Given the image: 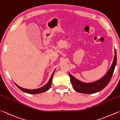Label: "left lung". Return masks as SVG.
Segmentation results:
<instances>
[{
    "label": "left lung",
    "instance_id": "8db88e82",
    "mask_svg": "<svg viewBox=\"0 0 120 120\" xmlns=\"http://www.w3.org/2000/svg\"><path fill=\"white\" fill-rule=\"evenodd\" d=\"M114 57L112 65L104 76L99 80L91 83H85L75 79L69 73L71 83L75 91L81 93L93 94L100 92L104 89L110 82L116 64V52L114 49Z\"/></svg>",
    "mask_w": 120,
    "mask_h": 120
}]
</instances>
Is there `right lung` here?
I'll return each instance as SVG.
<instances>
[{
  "instance_id": "right-lung-1",
  "label": "right lung",
  "mask_w": 120,
  "mask_h": 120,
  "mask_svg": "<svg viewBox=\"0 0 120 120\" xmlns=\"http://www.w3.org/2000/svg\"><path fill=\"white\" fill-rule=\"evenodd\" d=\"M55 70H54V71L52 73V75H51V77L49 79V80L48 81V82L46 84L43 86V87H40L39 89H34V90H30V89H24V88H22V87L19 86L18 85H17L16 83L15 85L19 88L21 91H22V92H25V93H28V94H39V93H43V92H45L46 91H48V90L50 89V85H51V84L52 82V77H53L54 75V73Z\"/></svg>"
}]
</instances>
